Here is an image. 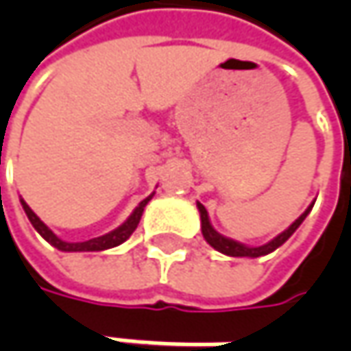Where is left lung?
<instances>
[{
    "mask_svg": "<svg viewBox=\"0 0 351 351\" xmlns=\"http://www.w3.org/2000/svg\"><path fill=\"white\" fill-rule=\"evenodd\" d=\"M197 207H199V213H201V230H203V236H205V240L209 242L210 246L215 250H219L221 254H226V256H232V258H260V256H265V254H269V252H274L277 250L283 242H287V238H289L299 226L303 223L304 219H306V215L311 213L313 209V205L308 207V209L304 210L303 215L295 221V223L291 224L287 230H283L281 234L276 236L271 242H267V244H263V246H256V248H250V246H244V244H240V242H234V240H230V238H226V236L219 234L213 226H210L209 221V215H207V209L201 205V203H197Z\"/></svg>",
    "mask_w": 351,
    "mask_h": 351,
    "instance_id": "left-lung-1",
    "label": "left lung"
}]
</instances>
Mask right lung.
I'll return each instance as SVG.
<instances>
[{
	"label": "right lung",
	"mask_w": 351,
	"mask_h": 351,
	"mask_svg": "<svg viewBox=\"0 0 351 351\" xmlns=\"http://www.w3.org/2000/svg\"><path fill=\"white\" fill-rule=\"evenodd\" d=\"M152 195H154V193H152ZM152 195H148L144 201H141V203H138V207L132 210V215H130L127 221L121 224L119 228L111 230L109 234L97 236V238H91V240H86V242H64V240H60L58 236L54 234V232L48 228L47 224L43 223V221L34 215L33 210H31V207H29L25 201H21V205H23L25 213H27V217H29L31 224L34 226V230L43 236L47 242H50L54 248L62 250V252H101V250L115 248V246H119V244H123L128 236L136 230V226H138V223H141L142 213H144V207H146V203L152 199Z\"/></svg>",
	"instance_id": "obj_1"
}]
</instances>
